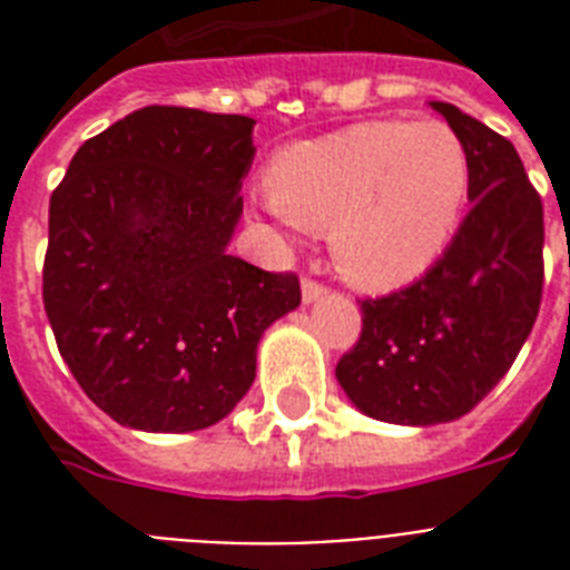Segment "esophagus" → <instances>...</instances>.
Listing matches in <instances>:
<instances>
[{
  "label": "esophagus",
  "mask_w": 570,
  "mask_h": 570,
  "mask_svg": "<svg viewBox=\"0 0 570 570\" xmlns=\"http://www.w3.org/2000/svg\"><path fill=\"white\" fill-rule=\"evenodd\" d=\"M322 295H325V286L316 284V281H304V284H302V298H304V304L320 302Z\"/></svg>",
  "instance_id": "obj_1"
}]
</instances>
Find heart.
Wrapping results in <instances>:
<instances>
[{
	"label": "heart",
	"instance_id": "1",
	"mask_svg": "<svg viewBox=\"0 0 570 570\" xmlns=\"http://www.w3.org/2000/svg\"><path fill=\"white\" fill-rule=\"evenodd\" d=\"M468 191V147L450 124L366 120L281 150L263 204L295 233L328 227L348 281L393 289L446 250Z\"/></svg>",
	"mask_w": 570,
	"mask_h": 570
}]
</instances>
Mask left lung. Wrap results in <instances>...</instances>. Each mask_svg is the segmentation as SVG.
I'll list each match as a JSON object with an SVG mask.
<instances>
[{
  "label": "left lung",
  "instance_id": "obj_1",
  "mask_svg": "<svg viewBox=\"0 0 570 570\" xmlns=\"http://www.w3.org/2000/svg\"><path fill=\"white\" fill-rule=\"evenodd\" d=\"M429 106L468 147L473 209L420 281L361 302L364 331L337 364L352 405L396 425L473 411L530 337L544 286V213L514 145L452 102Z\"/></svg>",
  "mask_w": 570,
  "mask_h": 570
}]
</instances>
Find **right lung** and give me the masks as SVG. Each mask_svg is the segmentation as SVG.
Returning <instances> with one entry per match:
<instances>
[{
    "mask_svg": "<svg viewBox=\"0 0 570 570\" xmlns=\"http://www.w3.org/2000/svg\"><path fill=\"white\" fill-rule=\"evenodd\" d=\"M254 124L147 106L88 138L49 197L43 307L79 387L138 432L209 429L257 375L295 275L227 254Z\"/></svg>",
    "mask_w": 570,
    "mask_h": 570,
    "instance_id": "obj_1",
    "label": "right lung"
}]
</instances>
